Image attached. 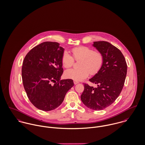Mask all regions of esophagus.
<instances>
[{"instance_id":"obj_1","label":"esophagus","mask_w":145,"mask_h":145,"mask_svg":"<svg viewBox=\"0 0 145 145\" xmlns=\"http://www.w3.org/2000/svg\"><path fill=\"white\" fill-rule=\"evenodd\" d=\"M73 82H74V84L75 85H76V84H77L78 83H79L78 81H76V80H74V81H73Z\"/></svg>"}]
</instances>
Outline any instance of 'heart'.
I'll use <instances>...</instances> for the list:
<instances>
[{"label":"heart","mask_w":145,"mask_h":145,"mask_svg":"<svg viewBox=\"0 0 145 145\" xmlns=\"http://www.w3.org/2000/svg\"><path fill=\"white\" fill-rule=\"evenodd\" d=\"M73 56L76 60L81 59L79 69H71L66 71L65 76L67 78L76 81H80L91 74L97 73L102 67L104 56L99 51H94L92 48L86 46H80L72 50ZM74 60L73 57L65 51L62 57L63 66L66 68L72 67Z\"/></svg>","instance_id":"1"}]
</instances>
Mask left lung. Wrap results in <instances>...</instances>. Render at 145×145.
I'll return each instance as SVG.
<instances>
[{
    "label": "left lung",
    "mask_w": 145,
    "mask_h": 145,
    "mask_svg": "<svg viewBox=\"0 0 145 145\" xmlns=\"http://www.w3.org/2000/svg\"><path fill=\"white\" fill-rule=\"evenodd\" d=\"M93 46L104 56L99 71L89 81L97 87L84 83L80 96L83 104L89 109L101 110L112 104L119 96L127 73V64L121 52L106 41H95Z\"/></svg>",
    "instance_id": "left-lung-1"
}]
</instances>
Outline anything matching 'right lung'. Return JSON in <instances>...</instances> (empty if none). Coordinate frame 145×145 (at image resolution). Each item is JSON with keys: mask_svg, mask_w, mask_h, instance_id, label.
I'll return each mask as SVG.
<instances>
[{"mask_svg": "<svg viewBox=\"0 0 145 145\" xmlns=\"http://www.w3.org/2000/svg\"><path fill=\"white\" fill-rule=\"evenodd\" d=\"M64 48L56 42H44L31 49L22 63V75L29 99L43 111L55 109L73 86L72 79L61 80Z\"/></svg>", "mask_w": 145, "mask_h": 145, "instance_id": "right-lung-1", "label": "right lung"}]
</instances>
